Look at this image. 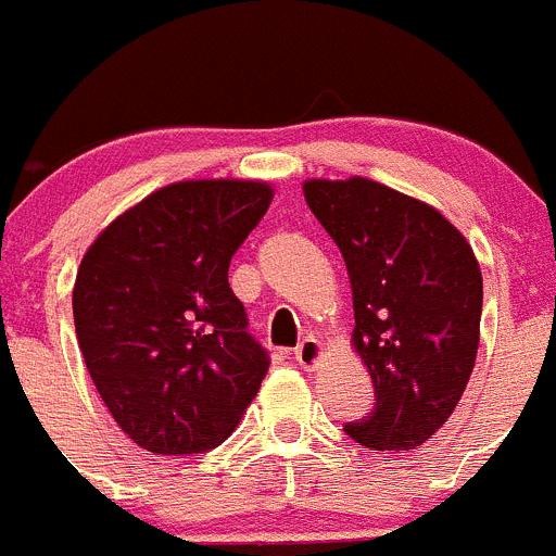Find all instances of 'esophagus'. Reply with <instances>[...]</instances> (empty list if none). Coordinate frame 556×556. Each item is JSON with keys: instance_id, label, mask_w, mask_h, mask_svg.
Masks as SVG:
<instances>
[{"instance_id": "obj_1", "label": "esophagus", "mask_w": 556, "mask_h": 556, "mask_svg": "<svg viewBox=\"0 0 556 556\" xmlns=\"http://www.w3.org/2000/svg\"><path fill=\"white\" fill-rule=\"evenodd\" d=\"M324 345H320L315 337H307V340L295 349V362L304 367V370H315V367H320V362H324Z\"/></svg>"}]
</instances>
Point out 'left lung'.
Here are the masks:
<instances>
[{
	"label": "left lung",
	"mask_w": 556,
	"mask_h": 556,
	"mask_svg": "<svg viewBox=\"0 0 556 556\" xmlns=\"http://www.w3.org/2000/svg\"><path fill=\"white\" fill-rule=\"evenodd\" d=\"M304 200L349 268L351 340L376 389L370 417L345 433L370 450L419 447L455 412L475 367L480 263L433 205L370 178L304 180Z\"/></svg>",
	"instance_id": "left-lung-1"
}]
</instances>
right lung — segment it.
I'll list each match as a JSON object with an SVG mask.
<instances>
[{
  "label": "right lung",
  "mask_w": 556,
  "mask_h": 556,
  "mask_svg": "<svg viewBox=\"0 0 556 556\" xmlns=\"http://www.w3.org/2000/svg\"><path fill=\"white\" fill-rule=\"evenodd\" d=\"M263 180H180L128 207L81 257L74 324L98 395L155 455L219 447L268 372L227 282L271 205Z\"/></svg>",
  "instance_id": "obj_1"
}]
</instances>
